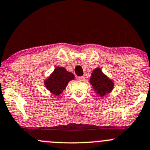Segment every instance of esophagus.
<instances>
[{
	"instance_id": "obj_1",
	"label": "esophagus",
	"mask_w": 150,
	"mask_h": 150,
	"mask_svg": "<svg viewBox=\"0 0 150 150\" xmlns=\"http://www.w3.org/2000/svg\"><path fill=\"white\" fill-rule=\"evenodd\" d=\"M78 80L81 81H84L86 80V77L85 76H81V77H78Z\"/></svg>"
}]
</instances>
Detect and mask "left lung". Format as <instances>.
<instances>
[{
    "instance_id": "8db88e82",
    "label": "left lung",
    "mask_w": 150,
    "mask_h": 150,
    "mask_svg": "<svg viewBox=\"0 0 150 150\" xmlns=\"http://www.w3.org/2000/svg\"><path fill=\"white\" fill-rule=\"evenodd\" d=\"M90 83L95 93L100 97H104L107 93H110L114 88V82L104 74L99 67L93 69L91 72Z\"/></svg>"
}]
</instances>
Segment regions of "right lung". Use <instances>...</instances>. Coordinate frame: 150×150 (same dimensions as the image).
Returning <instances> with one entry per match:
<instances>
[{"instance_id":"add662e5","label":"right lung","mask_w":150,"mask_h":150,"mask_svg":"<svg viewBox=\"0 0 150 150\" xmlns=\"http://www.w3.org/2000/svg\"><path fill=\"white\" fill-rule=\"evenodd\" d=\"M75 79L72 73L68 72L64 67H57L44 81L46 88L55 96H59L66 88L68 83Z\"/></svg>"}]
</instances>
